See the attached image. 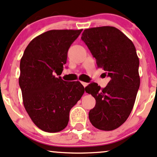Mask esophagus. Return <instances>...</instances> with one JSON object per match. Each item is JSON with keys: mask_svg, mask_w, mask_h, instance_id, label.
Segmentation results:
<instances>
[{"mask_svg": "<svg viewBox=\"0 0 157 157\" xmlns=\"http://www.w3.org/2000/svg\"><path fill=\"white\" fill-rule=\"evenodd\" d=\"M82 84L83 86H84V87H86V86H87V83H86V82H82Z\"/></svg>", "mask_w": 157, "mask_h": 157, "instance_id": "1", "label": "esophagus"}]
</instances>
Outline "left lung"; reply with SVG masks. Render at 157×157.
Segmentation results:
<instances>
[{
  "label": "left lung",
  "instance_id": "8db88e82",
  "mask_svg": "<svg viewBox=\"0 0 157 157\" xmlns=\"http://www.w3.org/2000/svg\"><path fill=\"white\" fill-rule=\"evenodd\" d=\"M82 40L96 59L98 67L111 78L103 89L96 83L85 87L86 92L96 100L89 119L96 128L113 130L129 117L140 86L136 49L132 40L111 26L86 29Z\"/></svg>",
  "mask_w": 157,
  "mask_h": 157
}]
</instances>
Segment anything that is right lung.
Masks as SVG:
<instances>
[{"instance_id":"1","label":"right lung","mask_w":157,"mask_h":157,"mask_svg":"<svg viewBox=\"0 0 157 157\" xmlns=\"http://www.w3.org/2000/svg\"><path fill=\"white\" fill-rule=\"evenodd\" d=\"M82 30H52L33 38L20 60L19 84L23 104L41 130L57 132L67 127L71 109L81 99L84 87L67 82L60 75L67 51Z\"/></svg>"}]
</instances>
